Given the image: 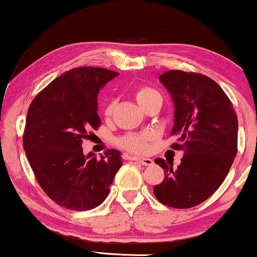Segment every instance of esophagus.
I'll return each instance as SVG.
<instances>
[{"label":"esophagus","instance_id":"esophagus-1","mask_svg":"<svg viewBox=\"0 0 257 257\" xmlns=\"http://www.w3.org/2000/svg\"><path fill=\"white\" fill-rule=\"evenodd\" d=\"M133 161H137L139 163H141L143 166H152L153 161L151 158H147V157H133Z\"/></svg>","mask_w":257,"mask_h":257}]
</instances>
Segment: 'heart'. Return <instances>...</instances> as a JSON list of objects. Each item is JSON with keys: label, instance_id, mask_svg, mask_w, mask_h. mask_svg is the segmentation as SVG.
Returning a JSON list of instances; mask_svg holds the SVG:
<instances>
[{"label": "heart", "instance_id": "1", "mask_svg": "<svg viewBox=\"0 0 257 257\" xmlns=\"http://www.w3.org/2000/svg\"><path fill=\"white\" fill-rule=\"evenodd\" d=\"M134 96L137 99L138 104L143 107L146 104H149L150 101L155 99H162L161 94L157 90L153 89L151 87H147V85H140L137 87L134 90ZM114 100H110L105 106V114L106 116H110L113 111L114 107ZM153 138L151 133H140V134H129L125 137L120 138L118 140L119 146L124 147V149L129 150L133 152H145L147 150V143Z\"/></svg>", "mask_w": 257, "mask_h": 257}]
</instances>
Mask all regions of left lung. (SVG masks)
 Returning <instances> with one entry per match:
<instances>
[{"instance_id": "left-lung-1", "label": "left lung", "mask_w": 257, "mask_h": 257, "mask_svg": "<svg viewBox=\"0 0 257 257\" xmlns=\"http://www.w3.org/2000/svg\"><path fill=\"white\" fill-rule=\"evenodd\" d=\"M159 81L174 102L170 134L178 143L172 147L185 153L176 169L164 159H155L166 178L153 193L170 208H192L208 199L231 169L237 155V114L222 88L204 75L172 70Z\"/></svg>"}]
</instances>
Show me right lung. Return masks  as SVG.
I'll return each instance as SVG.
<instances>
[{
  "mask_svg": "<svg viewBox=\"0 0 257 257\" xmlns=\"http://www.w3.org/2000/svg\"><path fill=\"white\" fill-rule=\"evenodd\" d=\"M117 76L101 67L69 70L40 91L29 107L23 137L26 157L47 196L70 210L101 204L122 167L117 150L98 159L82 149L89 132L100 125L99 91Z\"/></svg>",
  "mask_w": 257,
  "mask_h": 257,
  "instance_id": "obj_1",
  "label": "right lung"
}]
</instances>
